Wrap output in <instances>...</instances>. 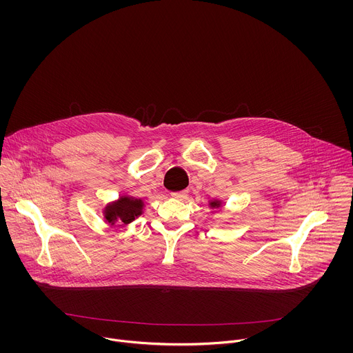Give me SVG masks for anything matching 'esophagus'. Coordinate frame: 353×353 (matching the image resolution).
Listing matches in <instances>:
<instances>
[{"label": "esophagus", "mask_w": 353, "mask_h": 353, "mask_svg": "<svg viewBox=\"0 0 353 353\" xmlns=\"http://www.w3.org/2000/svg\"><path fill=\"white\" fill-rule=\"evenodd\" d=\"M186 196H188V192H186V190H182V192H174V193H171V197L178 199V200H183V199H186Z\"/></svg>", "instance_id": "1"}]
</instances>
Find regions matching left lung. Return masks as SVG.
Listing matches in <instances>:
<instances>
[{
  "instance_id": "8db88e82",
  "label": "left lung",
  "mask_w": 353,
  "mask_h": 353,
  "mask_svg": "<svg viewBox=\"0 0 353 353\" xmlns=\"http://www.w3.org/2000/svg\"><path fill=\"white\" fill-rule=\"evenodd\" d=\"M210 206H213V208H214V206H220V202H219V201L210 202Z\"/></svg>"
}]
</instances>
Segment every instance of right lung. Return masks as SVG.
Masks as SVG:
<instances>
[{"label": "right lung", "mask_w": 353, "mask_h": 353, "mask_svg": "<svg viewBox=\"0 0 353 353\" xmlns=\"http://www.w3.org/2000/svg\"><path fill=\"white\" fill-rule=\"evenodd\" d=\"M143 206L144 203L141 200L121 197L119 201L105 206L104 217L111 224H114L115 221H122L123 224H128L141 214Z\"/></svg>", "instance_id": "right-lung-1"}]
</instances>
